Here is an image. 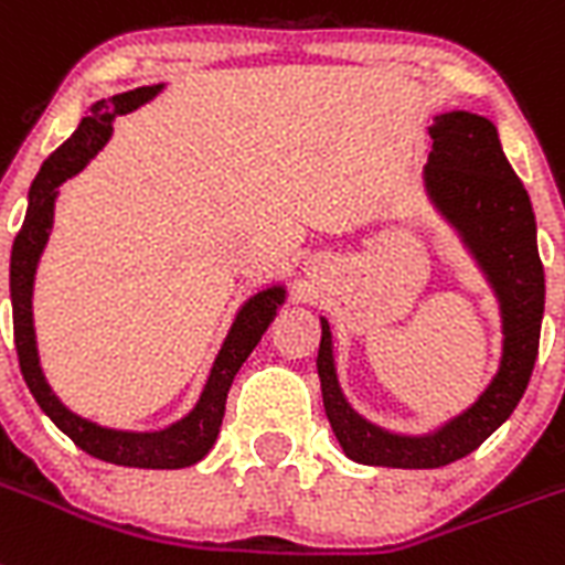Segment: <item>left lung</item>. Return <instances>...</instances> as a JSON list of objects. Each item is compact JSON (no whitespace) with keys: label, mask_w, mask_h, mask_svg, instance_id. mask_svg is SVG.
Listing matches in <instances>:
<instances>
[{"label":"left lung","mask_w":565,"mask_h":565,"mask_svg":"<svg viewBox=\"0 0 565 565\" xmlns=\"http://www.w3.org/2000/svg\"><path fill=\"white\" fill-rule=\"evenodd\" d=\"M429 136L424 190L431 207L460 235L498 298L500 364L478 401L455 418L424 435L392 431L366 420L343 398L330 321L321 318L318 377L323 409L343 455L364 466L438 469L475 452L520 404L541 343L546 281L537 255V224L526 188L503 156L498 127L478 113L449 110L431 119Z\"/></svg>","instance_id":"8db88e82"}]
</instances>
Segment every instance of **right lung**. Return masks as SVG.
I'll use <instances>...</instances> for the list:
<instances>
[{
	"instance_id": "right-lung-1",
	"label": "right lung",
	"mask_w": 565,
	"mask_h": 565,
	"mask_svg": "<svg viewBox=\"0 0 565 565\" xmlns=\"http://www.w3.org/2000/svg\"><path fill=\"white\" fill-rule=\"evenodd\" d=\"M161 90H164V85H147L116 93L110 99L93 102L90 116L78 121L76 134L58 147L56 153L47 156L39 175L33 179L24 224L11 249L13 341H17L19 370L24 375V384L36 398V404L42 406V412L65 431L78 449H85L87 455L107 460V463L136 466V469H184V466L199 463L213 449L218 429H222L224 404H227V392L235 372L242 370L247 355L255 350V343L262 341L273 318L278 316V307H284V301H287V287L273 284V287L258 289L238 307L195 406L184 418L173 420L164 429H113V426L87 420L67 409L47 384L42 364H39L36 330H33V281H36L39 258L51 242L58 188L76 173H82L90 164V159H96V153L110 141L116 116H125V113L147 105Z\"/></svg>"
}]
</instances>
